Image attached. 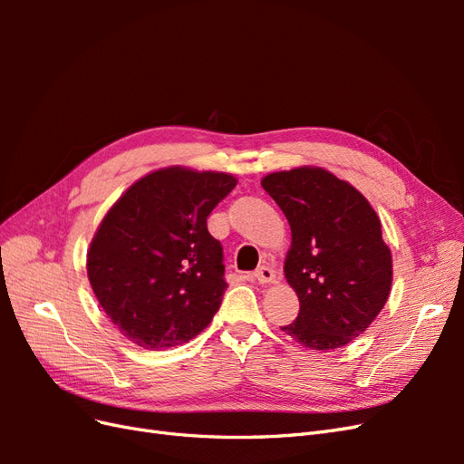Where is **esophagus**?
Segmentation results:
<instances>
[{"label":"esophagus","mask_w":464,"mask_h":464,"mask_svg":"<svg viewBox=\"0 0 464 464\" xmlns=\"http://www.w3.org/2000/svg\"><path fill=\"white\" fill-rule=\"evenodd\" d=\"M256 280L259 285H273L276 283V271L273 269V266H261V269H257L254 273Z\"/></svg>","instance_id":"obj_1"}]
</instances>
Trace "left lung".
<instances>
[{"label": "left lung", "instance_id": "1", "mask_svg": "<svg viewBox=\"0 0 464 464\" xmlns=\"http://www.w3.org/2000/svg\"><path fill=\"white\" fill-rule=\"evenodd\" d=\"M261 186L292 230L285 276L298 294L300 314L283 331L323 353L353 343L391 292L392 257L382 220L354 186L325 168L273 172Z\"/></svg>", "mask_w": 464, "mask_h": 464}]
</instances>
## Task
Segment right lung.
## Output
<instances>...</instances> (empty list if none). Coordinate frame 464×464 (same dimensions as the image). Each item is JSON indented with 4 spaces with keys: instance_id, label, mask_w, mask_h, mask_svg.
I'll use <instances>...</instances> for the list:
<instances>
[{
    "instance_id": "right-lung-1",
    "label": "right lung",
    "mask_w": 464,
    "mask_h": 464,
    "mask_svg": "<svg viewBox=\"0 0 464 464\" xmlns=\"http://www.w3.org/2000/svg\"><path fill=\"white\" fill-rule=\"evenodd\" d=\"M236 184L224 172L168 166L110 207L91 242L87 275L125 339L145 350L172 348L213 321L228 285L207 217Z\"/></svg>"
}]
</instances>
